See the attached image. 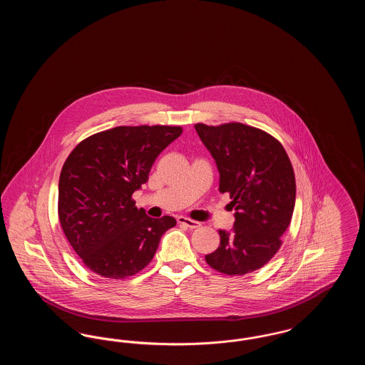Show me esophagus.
I'll return each instance as SVG.
<instances>
[{"label":"esophagus","instance_id":"34e87169","mask_svg":"<svg viewBox=\"0 0 365 365\" xmlns=\"http://www.w3.org/2000/svg\"><path fill=\"white\" fill-rule=\"evenodd\" d=\"M178 223L182 225V226L189 227V228H198V227L201 226L200 222L191 220V219L185 217V216H179V217H178Z\"/></svg>","mask_w":365,"mask_h":365}]
</instances>
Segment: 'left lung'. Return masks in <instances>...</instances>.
<instances>
[{
	"mask_svg": "<svg viewBox=\"0 0 365 365\" xmlns=\"http://www.w3.org/2000/svg\"><path fill=\"white\" fill-rule=\"evenodd\" d=\"M195 131L216 161L220 192H228L235 222L219 230L220 246L205 256L226 275H246L264 267L282 246L295 204L293 165L278 139L242 123L207 125Z\"/></svg>",
	"mask_w": 365,
	"mask_h": 365,
	"instance_id": "1",
	"label": "left lung"
}]
</instances>
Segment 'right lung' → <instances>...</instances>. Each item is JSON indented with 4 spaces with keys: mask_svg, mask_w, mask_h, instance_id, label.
Wrapping results in <instances>:
<instances>
[{
    "mask_svg": "<svg viewBox=\"0 0 365 365\" xmlns=\"http://www.w3.org/2000/svg\"><path fill=\"white\" fill-rule=\"evenodd\" d=\"M179 125H120L83 139L58 180V219L72 249L90 271L124 279L143 269L171 216L152 219L133 192L148 182L157 156L182 134Z\"/></svg>",
    "mask_w": 365,
    "mask_h": 365,
    "instance_id": "1",
    "label": "right lung"
}]
</instances>
